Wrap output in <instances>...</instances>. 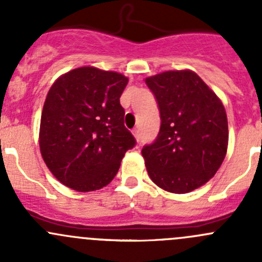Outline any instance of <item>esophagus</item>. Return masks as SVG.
<instances>
[{"label":"esophagus","mask_w":262,"mask_h":262,"mask_svg":"<svg viewBox=\"0 0 262 262\" xmlns=\"http://www.w3.org/2000/svg\"><path fill=\"white\" fill-rule=\"evenodd\" d=\"M132 133H133V136H134V138H136V141L139 142V130H138V129H134V130L132 132Z\"/></svg>","instance_id":"esophagus-1"}]
</instances>
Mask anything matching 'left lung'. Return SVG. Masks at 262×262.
<instances>
[{"mask_svg":"<svg viewBox=\"0 0 262 262\" xmlns=\"http://www.w3.org/2000/svg\"><path fill=\"white\" fill-rule=\"evenodd\" d=\"M157 99L161 129L142 149L147 172L158 187L186 194L207 184L228 148L226 109L194 71H165L146 78Z\"/></svg>","mask_w":262,"mask_h":262,"instance_id":"8db88e82","label":"left lung"}]
</instances>
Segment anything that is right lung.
<instances>
[{
  "mask_svg": "<svg viewBox=\"0 0 262 262\" xmlns=\"http://www.w3.org/2000/svg\"><path fill=\"white\" fill-rule=\"evenodd\" d=\"M128 81L114 71L83 66L63 73L49 89L39 147L53 176L70 189L89 192L106 186L136 144L119 101Z\"/></svg>",
  "mask_w": 262,
  "mask_h": 262,
  "instance_id": "add662e5",
  "label": "right lung"
}]
</instances>
